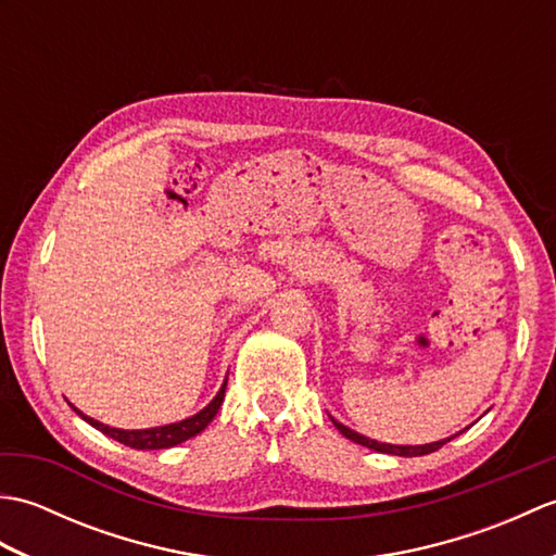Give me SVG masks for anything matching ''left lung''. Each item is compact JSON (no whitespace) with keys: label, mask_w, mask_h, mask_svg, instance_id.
<instances>
[{"label":"left lung","mask_w":556,"mask_h":556,"mask_svg":"<svg viewBox=\"0 0 556 556\" xmlns=\"http://www.w3.org/2000/svg\"><path fill=\"white\" fill-rule=\"evenodd\" d=\"M332 418V416H329ZM332 422H334V428L344 434V437H349L351 442H356V444H363V446H368V448H372V452H380V454H394V456H425V454H432V452H437V448L440 446H444L446 442H452L456 434H460V432H456V434H452V437H446V440H440V442H430V444H387V442H377V440H370V437H365V434H358L356 430H351V428H346V425H341L339 420H334L332 418Z\"/></svg>","instance_id":"obj_1"}]
</instances>
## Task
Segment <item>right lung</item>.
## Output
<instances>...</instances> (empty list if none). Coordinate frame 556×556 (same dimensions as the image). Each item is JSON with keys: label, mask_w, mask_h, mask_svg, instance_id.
<instances>
[{"label": "right lung", "mask_w": 556, "mask_h": 556, "mask_svg": "<svg viewBox=\"0 0 556 556\" xmlns=\"http://www.w3.org/2000/svg\"><path fill=\"white\" fill-rule=\"evenodd\" d=\"M224 392H227V380L222 382L217 396L212 399L203 410H198L195 416L184 418V420H179V422L160 425V428H146V430L110 428V425H104V422H100V420H96V418L86 416V413L78 410L74 404H71V408H74L83 420H86L88 425H92V428H96V430H100L102 434H108V437H112V440L122 442V444L131 446V448H172V446H176V444L191 440V437H195L198 432H203V430L207 428V425L212 422V418L217 416V410H219L222 401H224Z\"/></svg>", "instance_id": "right-lung-1"}]
</instances>
